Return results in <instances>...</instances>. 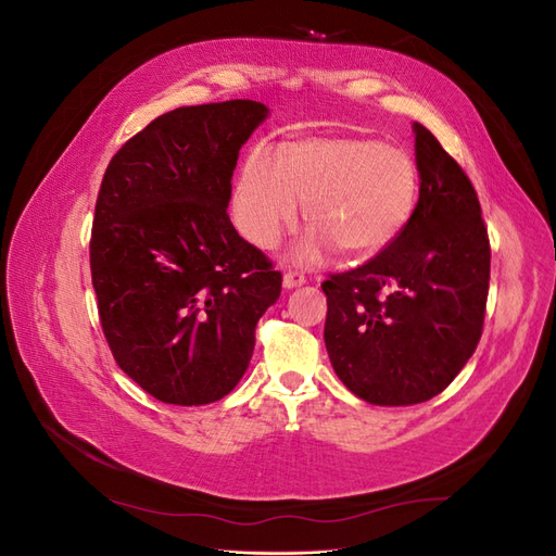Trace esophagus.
Instances as JSON below:
<instances>
[{
  "label": "esophagus",
  "mask_w": 556,
  "mask_h": 556,
  "mask_svg": "<svg viewBox=\"0 0 556 556\" xmlns=\"http://www.w3.org/2000/svg\"><path fill=\"white\" fill-rule=\"evenodd\" d=\"M304 282H306V276L301 271H294V268H288V271H285V276H282V285L288 290L299 288V285H304Z\"/></svg>",
  "instance_id": "1"
}]
</instances>
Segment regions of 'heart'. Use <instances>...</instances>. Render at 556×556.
<instances>
[{
  "label": "heart",
  "mask_w": 556,
  "mask_h": 556,
  "mask_svg": "<svg viewBox=\"0 0 556 556\" xmlns=\"http://www.w3.org/2000/svg\"><path fill=\"white\" fill-rule=\"evenodd\" d=\"M419 174L403 146L364 137L308 139L282 155L252 150L233 188V220L243 237L274 248L294 227L301 204L313 227L306 257L333 245L345 255H376L408 225Z\"/></svg>",
  "instance_id": "1"
}]
</instances>
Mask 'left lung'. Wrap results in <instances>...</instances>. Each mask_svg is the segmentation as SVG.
<instances>
[{
	"label": "left lung",
	"instance_id": "left-lung-1",
	"mask_svg": "<svg viewBox=\"0 0 556 556\" xmlns=\"http://www.w3.org/2000/svg\"><path fill=\"white\" fill-rule=\"evenodd\" d=\"M419 199L376 257L331 274L325 343L336 376L376 406L441 394L484 325L492 248L478 192L439 139L415 123Z\"/></svg>",
	"mask_w": 556,
	"mask_h": 556
}]
</instances>
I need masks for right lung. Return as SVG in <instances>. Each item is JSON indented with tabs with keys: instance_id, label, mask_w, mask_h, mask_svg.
I'll return each instance as SVG.
<instances>
[{
	"instance_id": "right-lung-1",
	"label": "right lung",
	"mask_w": 556,
	"mask_h": 556,
	"mask_svg": "<svg viewBox=\"0 0 556 556\" xmlns=\"http://www.w3.org/2000/svg\"><path fill=\"white\" fill-rule=\"evenodd\" d=\"M266 117L250 99L155 117L111 157L90 271L115 364L176 406L227 396L282 276L229 220L239 150Z\"/></svg>"
}]
</instances>
